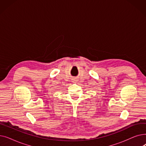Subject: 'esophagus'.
<instances>
[{
  "label": "esophagus",
  "mask_w": 146,
  "mask_h": 146,
  "mask_svg": "<svg viewBox=\"0 0 146 146\" xmlns=\"http://www.w3.org/2000/svg\"><path fill=\"white\" fill-rule=\"evenodd\" d=\"M76 81H77V79H76V78H73V79H72V82H73V83H75V82H76Z\"/></svg>",
  "instance_id": "1"
}]
</instances>
